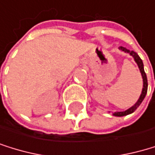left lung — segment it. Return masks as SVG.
<instances>
[{
    "instance_id": "8db88e82",
    "label": "left lung",
    "mask_w": 155,
    "mask_h": 155,
    "mask_svg": "<svg viewBox=\"0 0 155 155\" xmlns=\"http://www.w3.org/2000/svg\"><path fill=\"white\" fill-rule=\"evenodd\" d=\"M119 48L121 49L122 51H124V52H127V53H130L132 57L134 58V60H135V62L137 63L138 68H139V69H140V72H141L142 77H143V89H142V93H141V95H140V97H139L138 101L136 102V104H135L134 106H132V107H130V109L127 110H125V111L113 113V115H115V116H125V115H128V114L134 112V111L137 109V107H138L139 106H140V104L142 103V101L144 100L145 96H146V94H147V91H148V80H147V75H146V73H145V71H144L143 62H142V60L140 59V57L138 56V54L136 53V52L131 51V50H130V49H128V48H124V46H120Z\"/></svg>"
}]
</instances>
